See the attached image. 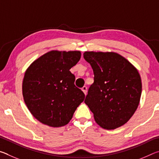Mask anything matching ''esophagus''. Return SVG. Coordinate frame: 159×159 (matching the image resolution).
Listing matches in <instances>:
<instances>
[{
    "label": "esophagus",
    "instance_id": "esophagus-1",
    "mask_svg": "<svg viewBox=\"0 0 159 159\" xmlns=\"http://www.w3.org/2000/svg\"><path fill=\"white\" fill-rule=\"evenodd\" d=\"M82 90L83 92L85 93V95H86V93H87V87H86V86H83L82 88Z\"/></svg>",
    "mask_w": 159,
    "mask_h": 159
}]
</instances>
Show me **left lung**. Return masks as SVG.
Masks as SVG:
<instances>
[{
  "label": "left lung",
  "mask_w": 159,
  "mask_h": 159,
  "mask_svg": "<svg viewBox=\"0 0 159 159\" xmlns=\"http://www.w3.org/2000/svg\"><path fill=\"white\" fill-rule=\"evenodd\" d=\"M83 57L94 73L85 103L95 121L107 130L124 125L140 100L142 82L138 70L115 52H85Z\"/></svg>",
  "instance_id": "left-lung-1"
}]
</instances>
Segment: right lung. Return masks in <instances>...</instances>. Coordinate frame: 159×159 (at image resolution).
<instances>
[{
    "mask_svg": "<svg viewBox=\"0 0 159 159\" xmlns=\"http://www.w3.org/2000/svg\"><path fill=\"white\" fill-rule=\"evenodd\" d=\"M79 51H50L37 59L25 72L22 93L31 114L43 124L61 127L68 123L85 99L69 71L80 60Z\"/></svg>",
    "mask_w": 159,
    "mask_h": 159,
    "instance_id": "obj_1",
    "label": "right lung"
}]
</instances>
